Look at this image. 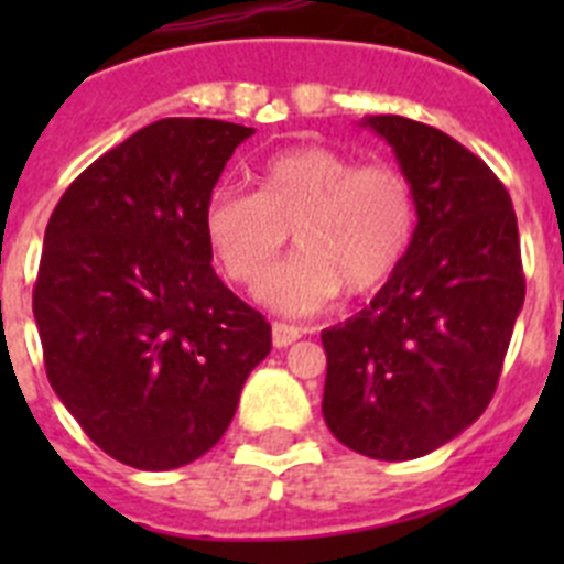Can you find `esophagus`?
<instances>
[{
  "label": "esophagus",
  "mask_w": 564,
  "mask_h": 564,
  "mask_svg": "<svg viewBox=\"0 0 564 564\" xmlns=\"http://www.w3.org/2000/svg\"><path fill=\"white\" fill-rule=\"evenodd\" d=\"M273 347H288V344H293L296 338H302V330L293 325H285V322H273Z\"/></svg>",
  "instance_id": "34e87169"
}]
</instances>
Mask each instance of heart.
Wrapping results in <instances>:
<instances>
[{
	"label": "heart",
	"instance_id": "1",
	"mask_svg": "<svg viewBox=\"0 0 564 564\" xmlns=\"http://www.w3.org/2000/svg\"><path fill=\"white\" fill-rule=\"evenodd\" d=\"M253 194L220 186L203 208L212 257L253 288L292 231L300 251L265 278L259 296L282 313H313L341 291L367 296L410 257L417 194L390 161L358 163L327 147L276 152L251 174Z\"/></svg>",
	"mask_w": 564,
	"mask_h": 564
}]
</instances>
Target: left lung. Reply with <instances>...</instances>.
<instances>
[{
    "mask_svg": "<svg viewBox=\"0 0 564 564\" xmlns=\"http://www.w3.org/2000/svg\"><path fill=\"white\" fill-rule=\"evenodd\" d=\"M417 194V234L370 305L322 333V412L376 460H415L486 412L525 302L506 186L463 143L401 115H370Z\"/></svg>",
    "mask_w": 564,
    "mask_h": 564,
    "instance_id": "1",
    "label": "left lung"
}]
</instances>
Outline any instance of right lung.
<instances>
[{"mask_svg":"<svg viewBox=\"0 0 564 564\" xmlns=\"http://www.w3.org/2000/svg\"><path fill=\"white\" fill-rule=\"evenodd\" d=\"M251 127L163 118L62 194L33 288L50 387L115 460L169 471L226 435L271 325L212 268L203 208Z\"/></svg>","mask_w":564,"mask_h":564,"instance_id":"right-lung-1","label":"right lung"}]
</instances>
